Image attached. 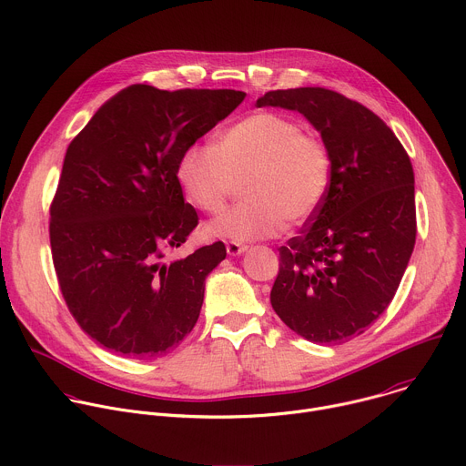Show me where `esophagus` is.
<instances>
[{
  "label": "esophagus",
  "mask_w": 466,
  "mask_h": 466,
  "mask_svg": "<svg viewBox=\"0 0 466 466\" xmlns=\"http://www.w3.org/2000/svg\"><path fill=\"white\" fill-rule=\"evenodd\" d=\"M248 247L247 245H241V243H236V241H228L227 243V252L228 256H241Z\"/></svg>",
  "instance_id": "obj_1"
}]
</instances>
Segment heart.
<instances>
[{
  "label": "heart",
  "instance_id": "b5f03b06",
  "mask_svg": "<svg viewBox=\"0 0 466 466\" xmlns=\"http://www.w3.org/2000/svg\"><path fill=\"white\" fill-rule=\"evenodd\" d=\"M239 177L245 199L207 225L210 238L247 243L278 236L285 219L307 221L328 194L331 157L298 120L258 111L225 129L214 146H188L177 161L181 190L205 212H218Z\"/></svg>",
  "mask_w": 466,
  "mask_h": 466
}]
</instances>
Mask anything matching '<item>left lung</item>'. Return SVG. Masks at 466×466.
I'll return each mask as SVG.
<instances>
[{"label": "left lung", "mask_w": 466, "mask_h": 466, "mask_svg": "<svg viewBox=\"0 0 466 466\" xmlns=\"http://www.w3.org/2000/svg\"><path fill=\"white\" fill-rule=\"evenodd\" d=\"M256 106L299 111L320 131L331 157L320 208L279 247L272 309L309 342L351 340L384 313L413 252L408 153L380 116L326 87L268 91Z\"/></svg>", "instance_id": "left-lung-1"}]
</instances>
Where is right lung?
I'll return each instance as SVG.
<instances>
[{
	"instance_id": "right-lung-1",
	"label": "right lung",
	"mask_w": 466,
	"mask_h": 466,
	"mask_svg": "<svg viewBox=\"0 0 466 466\" xmlns=\"http://www.w3.org/2000/svg\"><path fill=\"white\" fill-rule=\"evenodd\" d=\"M245 98L234 89L135 84L71 140L51 203L53 263L69 313L96 344L129 357L170 353L194 329L221 241L167 263L198 227L177 183L181 153Z\"/></svg>"
}]
</instances>
